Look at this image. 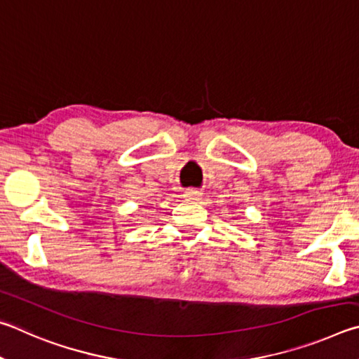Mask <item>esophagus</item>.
I'll return each mask as SVG.
<instances>
[{"label": "esophagus", "instance_id": "34e87169", "mask_svg": "<svg viewBox=\"0 0 359 359\" xmlns=\"http://www.w3.org/2000/svg\"><path fill=\"white\" fill-rule=\"evenodd\" d=\"M200 197H202V191L194 189V187L184 191V198H187V200H200Z\"/></svg>", "mask_w": 359, "mask_h": 359}]
</instances>
